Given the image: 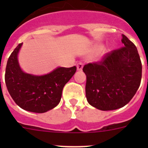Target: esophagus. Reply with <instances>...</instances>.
Wrapping results in <instances>:
<instances>
[{
	"instance_id": "esophagus-1",
	"label": "esophagus",
	"mask_w": 148,
	"mask_h": 148,
	"mask_svg": "<svg viewBox=\"0 0 148 148\" xmlns=\"http://www.w3.org/2000/svg\"><path fill=\"white\" fill-rule=\"evenodd\" d=\"M83 66H84V64L82 62H79L77 64V70H79V71H81V70H82V69H83Z\"/></svg>"
}]
</instances>
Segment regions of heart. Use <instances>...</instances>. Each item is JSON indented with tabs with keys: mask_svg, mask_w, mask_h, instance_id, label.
<instances>
[{
	"mask_svg": "<svg viewBox=\"0 0 148 148\" xmlns=\"http://www.w3.org/2000/svg\"><path fill=\"white\" fill-rule=\"evenodd\" d=\"M102 48H103V47L102 46H99V47H98V50H101V49H102Z\"/></svg>",
	"mask_w": 148,
	"mask_h": 148,
	"instance_id": "b5f03b06",
	"label": "heart"
}]
</instances>
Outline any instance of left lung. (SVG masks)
I'll use <instances>...</instances> for the list:
<instances>
[{"label": "left lung", "mask_w": 148, "mask_h": 148, "mask_svg": "<svg viewBox=\"0 0 148 148\" xmlns=\"http://www.w3.org/2000/svg\"><path fill=\"white\" fill-rule=\"evenodd\" d=\"M124 47L106 54L99 62L84 65L86 97L101 110H113L126 105L140 86L142 62L136 47L125 35Z\"/></svg>", "instance_id": "left-lung-1"}]
</instances>
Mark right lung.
I'll use <instances>...</instances> for the list:
<instances>
[{
  "instance_id": "obj_1",
  "label": "right lung",
  "mask_w": 148,
  "mask_h": 148,
  "mask_svg": "<svg viewBox=\"0 0 148 148\" xmlns=\"http://www.w3.org/2000/svg\"><path fill=\"white\" fill-rule=\"evenodd\" d=\"M22 44L17 46L7 61L5 73L6 87L21 108L32 113H45L59 104L63 88L75 74L76 66L57 67L44 75L24 73L18 60Z\"/></svg>"
}]
</instances>
